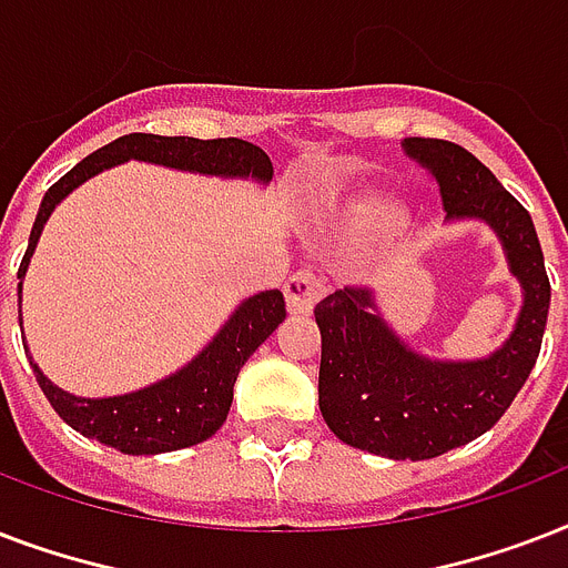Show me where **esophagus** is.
Returning <instances> with one entry per match:
<instances>
[{"label":"esophagus","mask_w":568,"mask_h":568,"mask_svg":"<svg viewBox=\"0 0 568 568\" xmlns=\"http://www.w3.org/2000/svg\"><path fill=\"white\" fill-rule=\"evenodd\" d=\"M321 294H324V285L315 274L310 271H297V274L285 283V303H288V312L294 315H306L312 312V306L321 301Z\"/></svg>","instance_id":"esophagus-1"}]
</instances>
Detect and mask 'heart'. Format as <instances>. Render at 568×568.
I'll return each mask as SVG.
<instances>
[{"label": "heart", "mask_w": 568, "mask_h": 568, "mask_svg": "<svg viewBox=\"0 0 568 568\" xmlns=\"http://www.w3.org/2000/svg\"><path fill=\"white\" fill-rule=\"evenodd\" d=\"M400 221V205L386 194H368L351 209V223L356 230L386 232Z\"/></svg>", "instance_id": "1"}]
</instances>
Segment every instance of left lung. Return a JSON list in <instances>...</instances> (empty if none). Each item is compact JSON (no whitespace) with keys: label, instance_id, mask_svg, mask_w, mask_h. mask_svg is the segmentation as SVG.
<instances>
[{"label":"left lung","instance_id":"obj_1","mask_svg":"<svg viewBox=\"0 0 568 568\" xmlns=\"http://www.w3.org/2000/svg\"><path fill=\"white\" fill-rule=\"evenodd\" d=\"M404 153L439 182L445 221L486 223L521 285L513 333L480 359H433L397 336L368 288H338L315 306L321 415L351 448L430 459L484 436L537 365L551 285L525 205L459 144L404 138Z\"/></svg>","mask_w":568,"mask_h":568}]
</instances>
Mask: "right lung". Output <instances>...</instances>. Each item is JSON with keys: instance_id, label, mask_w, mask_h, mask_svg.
<instances>
[{"instance_id": "obj_1", "label": "right lung", "mask_w": 568, "mask_h": 568, "mask_svg": "<svg viewBox=\"0 0 568 568\" xmlns=\"http://www.w3.org/2000/svg\"><path fill=\"white\" fill-rule=\"evenodd\" d=\"M123 162H146L173 168V171L200 173V176H221V180H253L267 185L274 180V164L265 150L247 144L241 138H164L132 132L118 141H111L102 150L91 153L64 173L52 189L43 194L34 226L29 235V250L17 271V297L22 303V276L29 271V262L38 247L40 232L47 226L49 214L67 194H73L82 182L93 180L97 173L109 171ZM22 312V310H20ZM285 321L283 292H258L235 306L226 324H223L209 345L182 365L171 377L150 383L144 388L126 392L114 397H79L58 388L40 365L31 359L38 386L61 418L73 430L88 439L118 448L120 454H168V450L191 448L221 430L232 406V386L239 379L256 347ZM22 324V318H20ZM22 347H29L22 342Z\"/></svg>"}]
</instances>
